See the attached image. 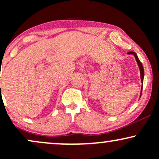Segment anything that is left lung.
<instances>
[{
	"label": "left lung",
	"mask_w": 159,
	"mask_h": 159,
	"mask_svg": "<svg viewBox=\"0 0 159 159\" xmlns=\"http://www.w3.org/2000/svg\"><path fill=\"white\" fill-rule=\"evenodd\" d=\"M128 54H133V55L134 56V57H135L136 61H137V63H138V66H139V69H140V79H141V83H143V77H144V70H143V66H142L141 62L140 61L139 58H138V57L136 54L135 52H128ZM142 89H143V86H142V87H141V92H142ZM140 96H141V94H140Z\"/></svg>",
	"instance_id": "obj_1"
}]
</instances>
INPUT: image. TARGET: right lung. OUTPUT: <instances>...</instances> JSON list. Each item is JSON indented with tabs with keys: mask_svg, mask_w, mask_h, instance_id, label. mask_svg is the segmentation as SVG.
Listing matches in <instances>:
<instances>
[{
	"mask_svg": "<svg viewBox=\"0 0 159 159\" xmlns=\"http://www.w3.org/2000/svg\"><path fill=\"white\" fill-rule=\"evenodd\" d=\"M0 86H1V85H0Z\"/></svg>",
	"mask_w": 159,
	"mask_h": 159,
	"instance_id": "obj_1",
	"label": "right lung"
}]
</instances>
